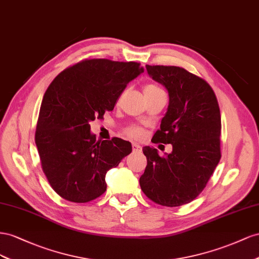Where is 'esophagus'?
Returning <instances> with one entry per match:
<instances>
[{
  "label": "esophagus",
  "instance_id": "obj_1",
  "mask_svg": "<svg viewBox=\"0 0 259 259\" xmlns=\"http://www.w3.org/2000/svg\"><path fill=\"white\" fill-rule=\"evenodd\" d=\"M132 150H134V152L135 153H140L142 151V147H141V145H139L138 143H132Z\"/></svg>",
  "mask_w": 259,
  "mask_h": 259
}]
</instances>
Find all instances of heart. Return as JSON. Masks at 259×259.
Masks as SVG:
<instances>
[{
  "instance_id": "heart-1",
  "label": "heart",
  "mask_w": 259,
  "mask_h": 259,
  "mask_svg": "<svg viewBox=\"0 0 259 259\" xmlns=\"http://www.w3.org/2000/svg\"><path fill=\"white\" fill-rule=\"evenodd\" d=\"M156 91H160V89L156 85V84H153V83H149L144 87V93H153V92H156ZM127 135L131 138H140L142 136V130L140 127H137V125H131L127 130Z\"/></svg>"
}]
</instances>
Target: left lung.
I'll list each match as a JSON object with an SVG mask.
<instances>
[{
	"label": "left lung",
	"mask_w": 259,
	"mask_h": 259,
	"mask_svg": "<svg viewBox=\"0 0 259 259\" xmlns=\"http://www.w3.org/2000/svg\"><path fill=\"white\" fill-rule=\"evenodd\" d=\"M146 70L169 95L152 140L171 144L172 152L160 157L154 147H143L147 165L140 186L153 202L176 207L197 197L220 160L219 105L210 85L184 68L146 65Z\"/></svg>",
	"instance_id": "8db88e82"
}]
</instances>
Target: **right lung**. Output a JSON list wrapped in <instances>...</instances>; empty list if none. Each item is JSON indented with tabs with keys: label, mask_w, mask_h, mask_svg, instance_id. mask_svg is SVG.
<instances>
[{
	"label": "right lung",
	"mask_w": 259,
	"mask_h": 259,
	"mask_svg": "<svg viewBox=\"0 0 259 259\" xmlns=\"http://www.w3.org/2000/svg\"><path fill=\"white\" fill-rule=\"evenodd\" d=\"M144 71L139 63L85 60L66 68L41 103L35 130L43 172L63 198L87 203L106 191V172L132 151L119 138L97 140L90 121L113 110L131 80Z\"/></svg>",
	"instance_id": "1"
}]
</instances>
